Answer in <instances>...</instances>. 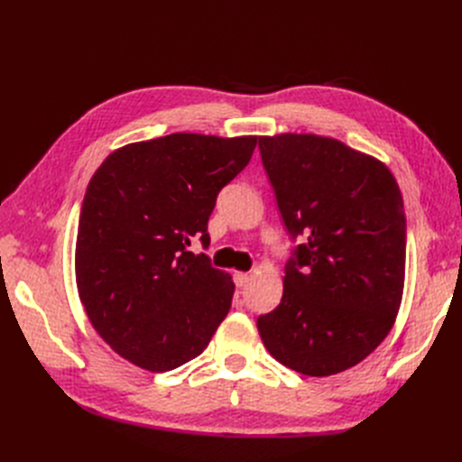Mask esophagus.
<instances>
[{"mask_svg": "<svg viewBox=\"0 0 462 462\" xmlns=\"http://www.w3.org/2000/svg\"><path fill=\"white\" fill-rule=\"evenodd\" d=\"M248 279H250L248 273H243V272H235L233 273V282H235L236 287H245L248 283Z\"/></svg>", "mask_w": 462, "mask_h": 462, "instance_id": "obj_1", "label": "esophagus"}]
</instances>
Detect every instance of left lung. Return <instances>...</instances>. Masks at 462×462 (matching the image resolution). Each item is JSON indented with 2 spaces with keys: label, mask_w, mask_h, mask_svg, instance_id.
<instances>
[{
  "label": "left lung",
  "mask_w": 462,
  "mask_h": 462,
  "mask_svg": "<svg viewBox=\"0 0 462 462\" xmlns=\"http://www.w3.org/2000/svg\"><path fill=\"white\" fill-rule=\"evenodd\" d=\"M258 148L292 241L283 297L256 319L270 355L304 375L356 366L401 306L407 217L387 167L333 138L260 136Z\"/></svg>",
  "instance_id": "left-lung-1"
}]
</instances>
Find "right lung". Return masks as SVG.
Listing matches in <instances>:
<instances>
[{
  "instance_id": "right-lung-1",
  "label": "right lung",
  "mask_w": 462,
  "mask_h": 462,
  "mask_svg": "<svg viewBox=\"0 0 462 462\" xmlns=\"http://www.w3.org/2000/svg\"><path fill=\"white\" fill-rule=\"evenodd\" d=\"M256 136L173 133L123 146L92 175L77 233L79 297L100 337L150 372L197 358L227 316L235 285L206 254L219 190Z\"/></svg>"
}]
</instances>
